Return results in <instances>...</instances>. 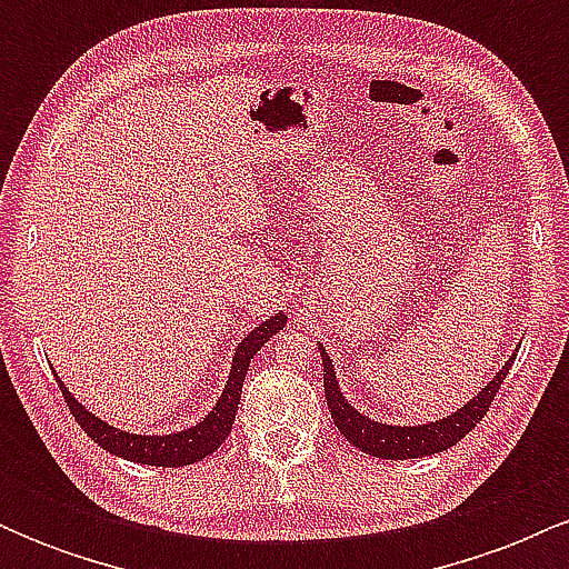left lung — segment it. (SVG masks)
Returning a JSON list of instances; mask_svg holds the SVG:
<instances>
[{"mask_svg": "<svg viewBox=\"0 0 569 569\" xmlns=\"http://www.w3.org/2000/svg\"><path fill=\"white\" fill-rule=\"evenodd\" d=\"M323 358V390H326V403H329L331 417H335V426L339 433L348 439L352 447L361 449L371 457H380V460H415V457H428L447 452L449 447H455L462 436H468L479 426L481 417L487 415L489 403H492L495 393L506 380L508 369H511L516 350L508 356V361L502 363L500 371H495V377L485 388L476 393L471 401L462 403L460 409L452 415L439 417L433 422H420V426H390V422L371 420L369 415L358 411L352 403L345 398L342 388H339V377L331 363L329 352L323 345H318Z\"/></svg>", "mask_w": 569, "mask_h": 569, "instance_id": "left-lung-1", "label": "left lung"}]
</instances>
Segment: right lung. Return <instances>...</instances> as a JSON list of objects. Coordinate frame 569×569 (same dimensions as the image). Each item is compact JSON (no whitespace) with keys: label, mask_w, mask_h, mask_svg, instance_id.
<instances>
[{"label":"right lung","mask_w":569,"mask_h":569,"mask_svg":"<svg viewBox=\"0 0 569 569\" xmlns=\"http://www.w3.org/2000/svg\"><path fill=\"white\" fill-rule=\"evenodd\" d=\"M283 326H286V316L283 312H276V316H270L267 321L259 323L257 329L248 331L232 352L227 385L224 390H221V396L217 398V403L211 407V411H208L200 422H194V426H189L184 430H173V433L141 436V433H130V430L109 426L107 420L96 417L93 411L77 401L74 393H71L67 385L61 382V377L56 375V380L61 385L63 398H67L74 420L80 422V428L98 443V447H103L107 452L122 457V460L141 462V466H158V468L192 466V462H200L202 457L217 452L221 441L230 436L234 411H238V403H240V393H243L248 363H251V358L262 350L267 339L278 335Z\"/></svg>","instance_id":"1"}]
</instances>
